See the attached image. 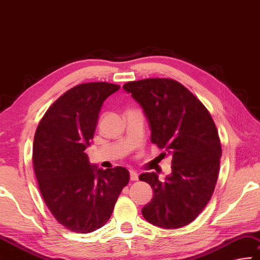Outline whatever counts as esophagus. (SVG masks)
Returning <instances> with one entry per match:
<instances>
[{"instance_id":"1","label":"esophagus","mask_w":260,"mask_h":260,"mask_svg":"<svg viewBox=\"0 0 260 260\" xmlns=\"http://www.w3.org/2000/svg\"><path fill=\"white\" fill-rule=\"evenodd\" d=\"M130 180L131 181H137L138 180V174L135 170H130Z\"/></svg>"}]
</instances>
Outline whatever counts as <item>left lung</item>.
I'll return each mask as SVG.
<instances>
[{"label": "left lung", "mask_w": 260, "mask_h": 260, "mask_svg": "<svg viewBox=\"0 0 260 260\" xmlns=\"http://www.w3.org/2000/svg\"><path fill=\"white\" fill-rule=\"evenodd\" d=\"M123 90L143 108L151 142L172 156V173L164 182L153 172L139 175L153 189L142 214L165 229L186 226L206 206L218 180L221 144L214 122L202 102L176 80L143 79L126 83Z\"/></svg>", "instance_id": "left-lung-1"}]
</instances>
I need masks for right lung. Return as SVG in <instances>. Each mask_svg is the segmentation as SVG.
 <instances>
[{"label":"right lung","instance_id":"1","mask_svg":"<svg viewBox=\"0 0 260 260\" xmlns=\"http://www.w3.org/2000/svg\"><path fill=\"white\" fill-rule=\"evenodd\" d=\"M118 88L104 82L77 85L54 102L37 127L33 166L40 192L54 218L72 232L104 226L129 182L124 167L102 170L85 153L102 104Z\"/></svg>","mask_w":260,"mask_h":260}]
</instances>
